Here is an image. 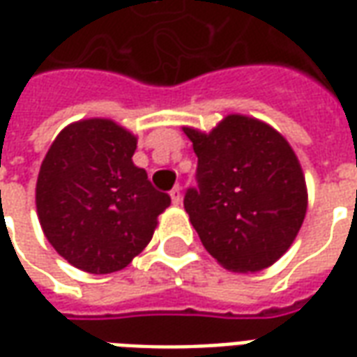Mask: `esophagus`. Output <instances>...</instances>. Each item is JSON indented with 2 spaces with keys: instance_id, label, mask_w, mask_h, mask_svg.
<instances>
[{
  "instance_id": "esophagus-1",
  "label": "esophagus",
  "mask_w": 357,
  "mask_h": 357,
  "mask_svg": "<svg viewBox=\"0 0 357 357\" xmlns=\"http://www.w3.org/2000/svg\"><path fill=\"white\" fill-rule=\"evenodd\" d=\"M170 197L174 204H179V202H181V191H179V185H176L174 189H172Z\"/></svg>"
}]
</instances>
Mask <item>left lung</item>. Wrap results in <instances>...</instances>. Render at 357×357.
<instances>
[{
  "instance_id": "8db88e82",
  "label": "left lung",
  "mask_w": 357,
  "mask_h": 357,
  "mask_svg": "<svg viewBox=\"0 0 357 357\" xmlns=\"http://www.w3.org/2000/svg\"><path fill=\"white\" fill-rule=\"evenodd\" d=\"M185 133L199 162L183 206L204 248L241 273L277 262L306 216V181L291 145L268 124L239 114L210 133Z\"/></svg>"
}]
</instances>
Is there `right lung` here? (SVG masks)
<instances>
[{
    "label": "right lung",
    "instance_id": "obj_1",
    "mask_svg": "<svg viewBox=\"0 0 357 357\" xmlns=\"http://www.w3.org/2000/svg\"><path fill=\"white\" fill-rule=\"evenodd\" d=\"M135 137L91 118L59 133L43 158L36 206L53 248L88 273L126 268L153 239L170 197L132 162Z\"/></svg>",
    "mask_w": 357,
    "mask_h": 357
}]
</instances>
